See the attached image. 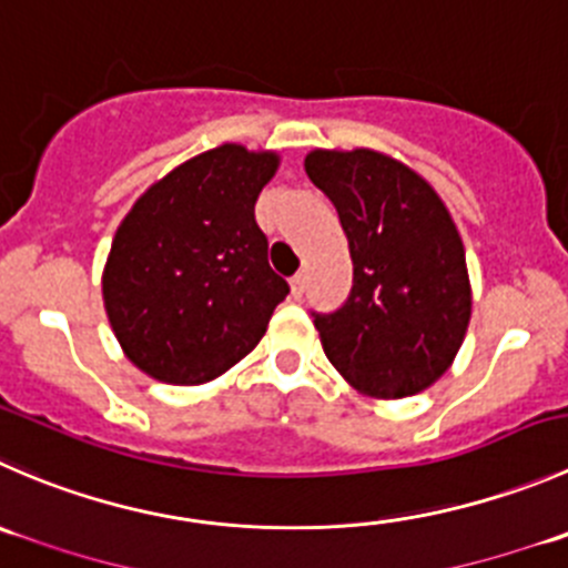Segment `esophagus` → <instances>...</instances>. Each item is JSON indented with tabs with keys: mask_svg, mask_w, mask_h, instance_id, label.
Instances as JSON below:
<instances>
[{
	"mask_svg": "<svg viewBox=\"0 0 568 568\" xmlns=\"http://www.w3.org/2000/svg\"><path fill=\"white\" fill-rule=\"evenodd\" d=\"M291 294H294V300H300L305 294V274H294L291 277Z\"/></svg>",
	"mask_w": 568,
	"mask_h": 568,
	"instance_id": "34e87169",
	"label": "esophagus"
}]
</instances>
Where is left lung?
<instances>
[{
  "mask_svg": "<svg viewBox=\"0 0 568 568\" xmlns=\"http://www.w3.org/2000/svg\"><path fill=\"white\" fill-rule=\"evenodd\" d=\"M305 172L349 239V300L313 313L324 355L372 399L430 388L458 355L471 318L466 250L422 174L377 150H313Z\"/></svg>",
  "mask_w": 568,
  "mask_h": 568,
  "instance_id": "obj_1",
  "label": "left lung"
}]
</instances>
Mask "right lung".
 <instances>
[{
    "instance_id": "1",
    "label": "right lung",
    "mask_w": 568,
    "mask_h": 568,
    "mask_svg": "<svg viewBox=\"0 0 568 568\" xmlns=\"http://www.w3.org/2000/svg\"><path fill=\"white\" fill-rule=\"evenodd\" d=\"M277 166V152L222 144L152 183L121 219L102 300L132 366L202 385L255 349L288 294L255 222Z\"/></svg>"
}]
</instances>
